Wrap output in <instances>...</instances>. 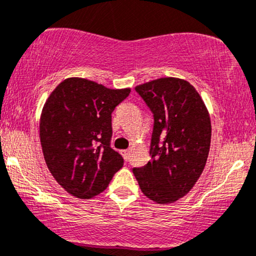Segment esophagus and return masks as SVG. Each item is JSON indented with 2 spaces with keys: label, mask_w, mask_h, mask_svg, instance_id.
Masks as SVG:
<instances>
[{
  "label": "esophagus",
  "mask_w": 256,
  "mask_h": 256,
  "mask_svg": "<svg viewBox=\"0 0 256 256\" xmlns=\"http://www.w3.org/2000/svg\"><path fill=\"white\" fill-rule=\"evenodd\" d=\"M122 152H123V156H124V160H129V156H130V151L124 150V151H122Z\"/></svg>",
  "instance_id": "34e87169"
}]
</instances>
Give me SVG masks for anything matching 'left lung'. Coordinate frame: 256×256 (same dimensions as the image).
<instances>
[{
    "label": "left lung",
    "mask_w": 256,
    "mask_h": 256,
    "mask_svg": "<svg viewBox=\"0 0 256 256\" xmlns=\"http://www.w3.org/2000/svg\"><path fill=\"white\" fill-rule=\"evenodd\" d=\"M154 114L151 160L133 168L140 190L160 204L188 194L202 174L210 148L212 124L204 102L185 80L163 77L136 86Z\"/></svg>",
    "instance_id": "left-lung-1"
}]
</instances>
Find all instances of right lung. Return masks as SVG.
I'll use <instances>...</instances> for the list:
<instances>
[{
	"mask_svg": "<svg viewBox=\"0 0 256 256\" xmlns=\"http://www.w3.org/2000/svg\"><path fill=\"white\" fill-rule=\"evenodd\" d=\"M130 88L110 90L80 77L60 82L48 96L40 120L46 164L66 192L87 200L102 192L123 166L111 148V114Z\"/></svg>",
	"mask_w": 256,
	"mask_h": 256,
	"instance_id": "1",
	"label": "right lung"
}]
</instances>
